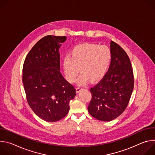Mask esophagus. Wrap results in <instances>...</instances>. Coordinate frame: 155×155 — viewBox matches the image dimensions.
I'll return each instance as SVG.
<instances>
[{
    "mask_svg": "<svg viewBox=\"0 0 155 155\" xmlns=\"http://www.w3.org/2000/svg\"><path fill=\"white\" fill-rule=\"evenodd\" d=\"M82 89H83V87H80V86L77 87L76 88V91H77V93H79Z\"/></svg>",
    "mask_w": 155,
    "mask_h": 155,
    "instance_id": "34e87169",
    "label": "esophagus"
}]
</instances>
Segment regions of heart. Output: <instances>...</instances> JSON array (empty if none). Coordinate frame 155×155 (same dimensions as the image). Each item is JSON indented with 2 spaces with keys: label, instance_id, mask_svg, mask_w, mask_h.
Here are the masks:
<instances>
[{
  "label": "heart",
  "instance_id": "heart-1",
  "mask_svg": "<svg viewBox=\"0 0 155 155\" xmlns=\"http://www.w3.org/2000/svg\"><path fill=\"white\" fill-rule=\"evenodd\" d=\"M112 61V52L107 45L84 43L75 47L71 56L63 59V69L67 80L74 83L80 72L78 83L84 85L90 80L96 81L107 72Z\"/></svg>",
  "mask_w": 155,
  "mask_h": 155
}]
</instances>
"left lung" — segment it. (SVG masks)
<instances>
[{"instance_id":"obj_1","label":"left lung","mask_w":155,"mask_h":155,"mask_svg":"<svg viewBox=\"0 0 155 155\" xmlns=\"http://www.w3.org/2000/svg\"><path fill=\"white\" fill-rule=\"evenodd\" d=\"M112 61L102 79L91 87L87 107L91 116L102 121H112L126 108L134 88V74L129 56L113 41L110 42Z\"/></svg>"}]
</instances>
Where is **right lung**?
Instances as JSON below:
<instances>
[{"instance_id":"1","label":"right lung","mask_w":155,"mask_h":155,"mask_svg":"<svg viewBox=\"0 0 155 155\" xmlns=\"http://www.w3.org/2000/svg\"><path fill=\"white\" fill-rule=\"evenodd\" d=\"M67 37L47 35L28 53L23 68L27 101L33 112L48 122L58 121L69 112L76 94L74 86L60 72L59 49Z\"/></svg>"}]
</instances>
